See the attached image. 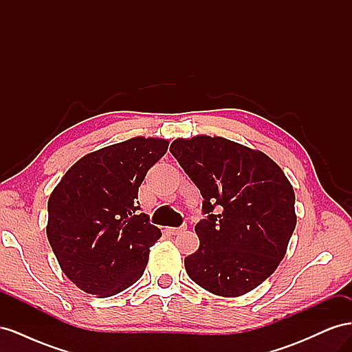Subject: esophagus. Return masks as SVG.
<instances>
[{
	"label": "esophagus",
	"instance_id": "esophagus-1",
	"mask_svg": "<svg viewBox=\"0 0 352 352\" xmlns=\"http://www.w3.org/2000/svg\"><path fill=\"white\" fill-rule=\"evenodd\" d=\"M168 233H172V235H179V233H182L186 230V226H180V228H168L167 229Z\"/></svg>",
	"mask_w": 352,
	"mask_h": 352
}]
</instances>
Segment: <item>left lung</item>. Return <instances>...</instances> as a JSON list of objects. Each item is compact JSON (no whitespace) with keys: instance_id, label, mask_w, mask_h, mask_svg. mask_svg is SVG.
Listing matches in <instances>:
<instances>
[{"instance_id":"1","label":"left lung","mask_w":352,"mask_h":352,"mask_svg":"<svg viewBox=\"0 0 352 352\" xmlns=\"http://www.w3.org/2000/svg\"><path fill=\"white\" fill-rule=\"evenodd\" d=\"M170 153L204 198L188 276L220 296L255 289L278 269L294 233L291 182L264 153L220 136L179 138Z\"/></svg>"}]
</instances>
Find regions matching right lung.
Masks as SVG:
<instances>
[{
  "mask_svg": "<svg viewBox=\"0 0 352 352\" xmlns=\"http://www.w3.org/2000/svg\"><path fill=\"white\" fill-rule=\"evenodd\" d=\"M166 140L132 138L74 163L48 199L47 236L60 267L79 289L100 298L140 280L162 236L138 202L145 175Z\"/></svg>",
  "mask_w": 352,
  "mask_h": 352,
  "instance_id": "obj_1",
  "label": "right lung"
}]
</instances>
